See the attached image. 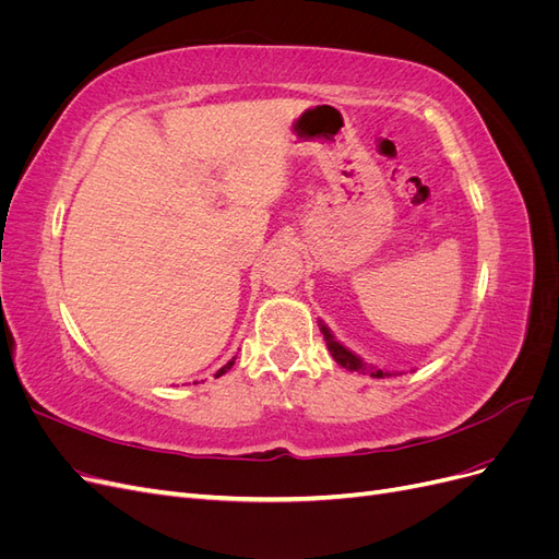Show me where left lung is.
<instances>
[{
	"label": "left lung",
	"instance_id": "8db88e82",
	"mask_svg": "<svg viewBox=\"0 0 559 559\" xmlns=\"http://www.w3.org/2000/svg\"><path fill=\"white\" fill-rule=\"evenodd\" d=\"M319 329H321V333H324V341H326V347H329V352H331V357H333L337 364H341L343 368L357 370V373L370 376V378L403 376V373H399V370H382V368H378V366H373V364H366L361 357H357V354L349 352L345 345H341V343L335 341L333 333L329 331V326L324 324V321H319Z\"/></svg>",
	"mask_w": 559,
	"mask_h": 559
}]
</instances>
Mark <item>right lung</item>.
<instances>
[{"label": "right lung", "instance_id": "1", "mask_svg": "<svg viewBox=\"0 0 559 559\" xmlns=\"http://www.w3.org/2000/svg\"><path fill=\"white\" fill-rule=\"evenodd\" d=\"M233 364H235V359H230V361H228V364H226L224 368H218V370H216V376H214V378H222V376L226 373V370H230V366H233Z\"/></svg>", "mask_w": 559, "mask_h": 559}]
</instances>
